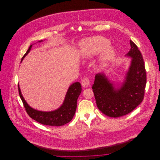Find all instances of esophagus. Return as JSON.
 <instances>
[{
  "mask_svg": "<svg viewBox=\"0 0 160 160\" xmlns=\"http://www.w3.org/2000/svg\"><path fill=\"white\" fill-rule=\"evenodd\" d=\"M81 84L83 88H88L90 86V79L88 77H85L81 81Z\"/></svg>",
  "mask_w": 160,
  "mask_h": 160,
  "instance_id": "34e87169",
  "label": "esophagus"
}]
</instances>
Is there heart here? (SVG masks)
Masks as SVG:
<instances>
[{
  "label": "heart",
  "instance_id": "b5f03b06",
  "mask_svg": "<svg viewBox=\"0 0 160 160\" xmlns=\"http://www.w3.org/2000/svg\"><path fill=\"white\" fill-rule=\"evenodd\" d=\"M110 41L102 36H95L86 39L81 42L82 55L86 57L93 56L104 50L103 58L105 60L112 59L114 55V49L112 47H108Z\"/></svg>",
  "mask_w": 160,
  "mask_h": 160
}]
</instances>
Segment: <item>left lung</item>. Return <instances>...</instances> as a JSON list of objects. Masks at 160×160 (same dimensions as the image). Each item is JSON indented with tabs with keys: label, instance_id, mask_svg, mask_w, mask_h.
Instances as JSON below:
<instances>
[{
	"label": "left lung",
	"instance_id": "obj_1",
	"mask_svg": "<svg viewBox=\"0 0 160 160\" xmlns=\"http://www.w3.org/2000/svg\"><path fill=\"white\" fill-rule=\"evenodd\" d=\"M128 53L132 58L126 81L116 90L103 74H96L92 88L98 108L105 115L118 118L132 112L144 98L147 83L146 70L141 52L130 41Z\"/></svg>",
	"mask_w": 160,
	"mask_h": 160
}]
</instances>
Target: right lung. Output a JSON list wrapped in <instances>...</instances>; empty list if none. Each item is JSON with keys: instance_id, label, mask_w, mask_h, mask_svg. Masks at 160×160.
Wrapping results in <instances>:
<instances>
[{"instance_id": "obj_1", "label": "right lung", "mask_w": 160, "mask_h": 160, "mask_svg": "<svg viewBox=\"0 0 160 160\" xmlns=\"http://www.w3.org/2000/svg\"><path fill=\"white\" fill-rule=\"evenodd\" d=\"M31 47L32 45L29 47L26 53L22 58V61L30 51ZM81 85L79 82H77L72 84L69 88L63 104L60 108L53 112H44L34 110L27 104L22 95L18 85L19 95L28 114L32 119L42 124L52 126H61L65 125L68 123L72 119L77 107V100L81 92Z\"/></svg>"}]
</instances>
